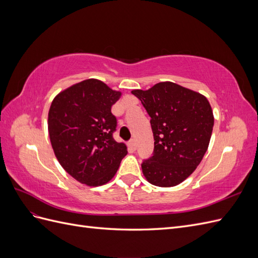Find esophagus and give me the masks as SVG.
Wrapping results in <instances>:
<instances>
[{"instance_id": "34e87169", "label": "esophagus", "mask_w": 258, "mask_h": 258, "mask_svg": "<svg viewBox=\"0 0 258 258\" xmlns=\"http://www.w3.org/2000/svg\"><path fill=\"white\" fill-rule=\"evenodd\" d=\"M128 146H129V148H130L131 151H136L137 150V143H136L135 140H131V141H129Z\"/></svg>"}]
</instances>
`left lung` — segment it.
<instances>
[{
    "mask_svg": "<svg viewBox=\"0 0 258 258\" xmlns=\"http://www.w3.org/2000/svg\"><path fill=\"white\" fill-rule=\"evenodd\" d=\"M151 117L154 153L143 160L148 182L172 187L188 177L208 150L214 117L208 99L171 82L132 90Z\"/></svg>",
    "mask_w": 258,
    "mask_h": 258,
    "instance_id": "8db88e82",
    "label": "left lung"
}]
</instances>
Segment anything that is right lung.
<instances>
[{
    "label": "right lung",
    "instance_id": "1",
    "mask_svg": "<svg viewBox=\"0 0 258 258\" xmlns=\"http://www.w3.org/2000/svg\"><path fill=\"white\" fill-rule=\"evenodd\" d=\"M121 96L103 82L90 79L61 91L48 112V132L54 155L67 172L88 186L111 181L127 155L116 142L111 108Z\"/></svg>",
    "mask_w": 258,
    "mask_h": 258
}]
</instances>
